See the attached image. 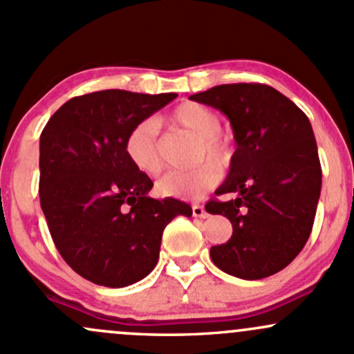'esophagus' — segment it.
Masks as SVG:
<instances>
[{"label": "esophagus", "mask_w": 354, "mask_h": 354, "mask_svg": "<svg viewBox=\"0 0 354 354\" xmlns=\"http://www.w3.org/2000/svg\"><path fill=\"white\" fill-rule=\"evenodd\" d=\"M193 216H196V218H207L208 213L205 207H201V205H193Z\"/></svg>", "instance_id": "esophagus-1"}]
</instances>
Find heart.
Segmentation results:
<instances>
[{
	"instance_id": "1",
	"label": "heart",
	"mask_w": 354,
	"mask_h": 354,
	"mask_svg": "<svg viewBox=\"0 0 354 354\" xmlns=\"http://www.w3.org/2000/svg\"><path fill=\"white\" fill-rule=\"evenodd\" d=\"M171 122L189 131L200 139L198 158L220 162L227 156V142L220 138V119L212 109L196 102L181 104L171 114ZM126 154L142 173H156L161 168L158 151V129L151 120L138 124L126 139ZM218 181V169L213 165H201L188 171H168L158 180L159 195L173 198H200Z\"/></svg>"
}]
</instances>
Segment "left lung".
Returning a JSON list of instances; mask_svg holds the SVG:
<instances>
[{
	"label": "left lung",
	"instance_id": "obj_1",
	"mask_svg": "<svg viewBox=\"0 0 354 354\" xmlns=\"http://www.w3.org/2000/svg\"><path fill=\"white\" fill-rule=\"evenodd\" d=\"M218 109L236 149L227 180L205 209L232 221L234 234L209 248L218 269L257 281L277 274L308 242L321 195V162L308 115L263 84H225L189 97Z\"/></svg>",
	"mask_w": 354,
	"mask_h": 354
}]
</instances>
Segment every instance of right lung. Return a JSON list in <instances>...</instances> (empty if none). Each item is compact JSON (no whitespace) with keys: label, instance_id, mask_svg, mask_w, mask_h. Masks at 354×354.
I'll return each mask as SVG.
<instances>
[{"label":"right lung","instance_id":"add662e5","mask_svg":"<svg viewBox=\"0 0 354 354\" xmlns=\"http://www.w3.org/2000/svg\"><path fill=\"white\" fill-rule=\"evenodd\" d=\"M178 94L100 91L73 97L40 136V205L57 250L97 286L126 287L156 267L161 236L188 203L154 200L126 154L127 134Z\"/></svg>","mask_w":354,"mask_h":354}]
</instances>
